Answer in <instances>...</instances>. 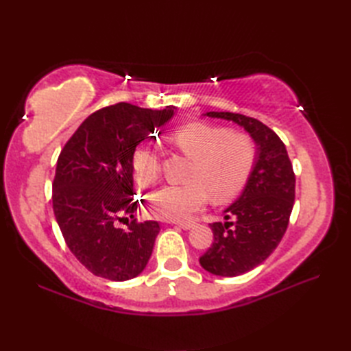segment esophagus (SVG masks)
Wrapping results in <instances>:
<instances>
[{
    "label": "esophagus",
    "mask_w": 351,
    "mask_h": 351,
    "mask_svg": "<svg viewBox=\"0 0 351 351\" xmlns=\"http://www.w3.org/2000/svg\"><path fill=\"white\" fill-rule=\"evenodd\" d=\"M176 225L187 230V229H193V228H195L196 223H195V221H180V223H176Z\"/></svg>",
    "instance_id": "1"
}]
</instances>
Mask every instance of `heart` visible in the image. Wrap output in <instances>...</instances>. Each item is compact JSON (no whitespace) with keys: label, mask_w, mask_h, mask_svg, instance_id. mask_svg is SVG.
I'll return each mask as SVG.
<instances>
[{"label":"heart","mask_w":351,"mask_h":351,"mask_svg":"<svg viewBox=\"0 0 351 351\" xmlns=\"http://www.w3.org/2000/svg\"><path fill=\"white\" fill-rule=\"evenodd\" d=\"M170 143L193 160L182 185H166L149 199V213L156 219L181 221L205 205L208 196L223 204L235 197L247 182L256 160L253 140L240 132L204 122L187 123L171 132ZM134 180L141 187H151L160 178L158 156L146 146L132 154Z\"/></svg>","instance_id":"1"}]
</instances>
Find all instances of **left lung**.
I'll return each instance as SVG.
<instances>
[{
  "label": "left lung",
  "mask_w": 351,
  "mask_h": 351,
  "mask_svg": "<svg viewBox=\"0 0 351 351\" xmlns=\"http://www.w3.org/2000/svg\"><path fill=\"white\" fill-rule=\"evenodd\" d=\"M205 116L241 126L256 146V160L241 196L223 211L225 223H211L214 241L199 258L208 273L235 278L263 264L278 247L293 211L295 176L283 141L258 119L229 111Z\"/></svg>",
  "instance_id": "left-lung-1"
}]
</instances>
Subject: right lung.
<instances>
[{"mask_svg": "<svg viewBox=\"0 0 351 351\" xmlns=\"http://www.w3.org/2000/svg\"><path fill=\"white\" fill-rule=\"evenodd\" d=\"M176 108H140L121 102L95 111L78 126L57 160L52 208L66 244L88 271L123 282L145 270L158 221L134 213L131 158L137 145L173 117ZM122 215L133 219L115 228Z\"/></svg>", "mask_w": 351, "mask_h": 351, "instance_id": "add662e5", "label": "right lung"}]
</instances>
